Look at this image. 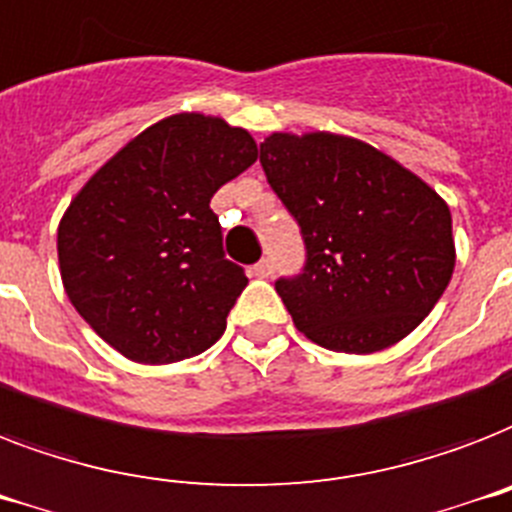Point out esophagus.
Masks as SVG:
<instances>
[{
	"instance_id": "obj_1",
	"label": "esophagus",
	"mask_w": 512,
	"mask_h": 512,
	"mask_svg": "<svg viewBox=\"0 0 512 512\" xmlns=\"http://www.w3.org/2000/svg\"><path fill=\"white\" fill-rule=\"evenodd\" d=\"M251 272L256 277H272V275H275V261H272V259H261L259 264H253Z\"/></svg>"
}]
</instances>
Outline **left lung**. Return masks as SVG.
I'll return each instance as SVG.
<instances>
[{
  "label": "left lung",
  "mask_w": 512,
  "mask_h": 512,
  "mask_svg": "<svg viewBox=\"0 0 512 512\" xmlns=\"http://www.w3.org/2000/svg\"><path fill=\"white\" fill-rule=\"evenodd\" d=\"M259 161L306 248L301 272L275 282L298 330L346 354H372L410 335L452 280L447 203L351 137L272 134Z\"/></svg>",
  "instance_id": "1"
}]
</instances>
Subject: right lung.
Returning <instances> with one entry per match:
<instances>
[{
  "label": "right lung",
  "mask_w": 512,
  "mask_h": 512,
  "mask_svg": "<svg viewBox=\"0 0 512 512\" xmlns=\"http://www.w3.org/2000/svg\"><path fill=\"white\" fill-rule=\"evenodd\" d=\"M253 161L245 129L179 113L134 137L73 198L57 230L60 275L102 341L169 365L222 338L248 277L224 256L211 198Z\"/></svg>",
  "instance_id": "obj_1"
}]
</instances>
